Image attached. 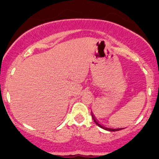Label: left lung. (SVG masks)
<instances>
[{"label":"left lung","instance_id":"8db88e82","mask_svg":"<svg viewBox=\"0 0 159 159\" xmlns=\"http://www.w3.org/2000/svg\"><path fill=\"white\" fill-rule=\"evenodd\" d=\"M91 115H92V118L93 120L94 123H95L97 126L100 127V128H101L103 130H106V131H120V130H123L125 128H112V127H107L106 126V125H102L101 123H100L99 120L96 118V117L94 116L93 113L92 111H91Z\"/></svg>","mask_w":159,"mask_h":159}]
</instances>
